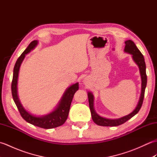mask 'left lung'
<instances>
[{"mask_svg":"<svg viewBox=\"0 0 157 157\" xmlns=\"http://www.w3.org/2000/svg\"><path fill=\"white\" fill-rule=\"evenodd\" d=\"M125 46L124 51L125 52L129 53L132 55L133 60L134 62L138 65L140 73L141 79H142V90H141V94L140 97L139 102L138 103V105L136 106V109L133 111L130 114L123 117L119 119H106L105 117H102L98 115L94 111V96L91 92L88 93V101H89V106L90 109L91 111L92 118L94 122L98 125L101 126H118L119 125H121L124 123L129 119L133 117L135 115L137 114L139 112L141 106L143 103V100L144 97V92H145V88L147 84V75H146V64L144 61V56L141 53V52L139 51V49L136 46L134 42L132 40H128L125 42Z\"/></svg>","mask_w":157,"mask_h":157,"instance_id":"left-lung-1","label":"left lung"}]
</instances>
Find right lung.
I'll use <instances>...</instances> for the list:
<instances>
[{
    "instance_id": "add662e5",
    "label": "right lung",
    "mask_w": 157,
    "mask_h": 157,
    "mask_svg": "<svg viewBox=\"0 0 157 157\" xmlns=\"http://www.w3.org/2000/svg\"><path fill=\"white\" fill-rule=\"evenodd\" d=\"M38 44L37 40L32 41L23 52L18 59L17 60L13 69V80L11 83V92L13 101L17 107L20 115L23 119L31 124L44 129H51L62 125L67 119L70 106L75 93L79 89L78 83L73 84L66 90L64 94L60 101L58 106L52 112L42 117H37L32 115L23 107L20 102L17 95V80L19 68L25 55L34 49Z\"/></svg>"
}]
</instances>
